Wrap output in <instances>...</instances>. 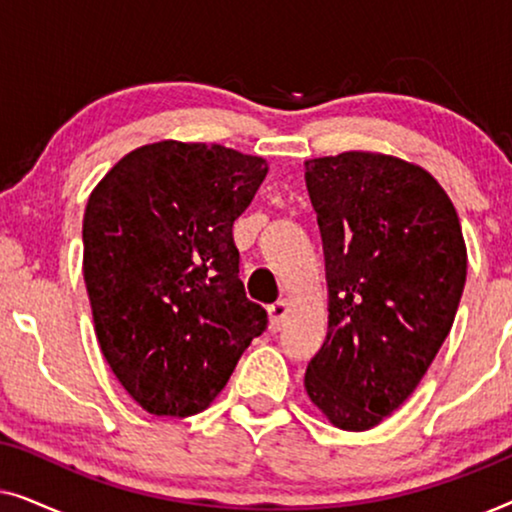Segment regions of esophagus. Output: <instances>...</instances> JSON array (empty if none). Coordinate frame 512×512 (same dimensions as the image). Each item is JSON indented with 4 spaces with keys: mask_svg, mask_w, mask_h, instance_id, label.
I'll return each mask as SVG.
<instances>
[{
    "mask_svg": "<svg viewBox=\"0 0 512 512\" xmlns=\"http://www.w3.org/2000/svg\"><path fill=\"white\" fill-rule=\"evenodd\" d=\"M268 314H270V326L275 328V331H279V328L284 326L286 314H289V303H286L284 298H279L277 303H272L268 307Z\"/></svg>",
    "mask_w": 512,
    "mask_h": 512,
    "instance_id": "34e87169",
    "label": "esophagus"
}]
</instances>
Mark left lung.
Returning <instances> with one entry per match:
<instances>
[{"label": "left lung", "mask_w": 512, "mask_h": 512, "mask_svg": "<svg viewBox=\"0 0 512 512\" xmlns=\"http://www.w3.org/2000/svg\"><path fill=\"white\" fill-rule=\"evenodd\" d=\"M326 258L328 335L305 391L328 422L366 431L403 405L454 324L466 242L424 167L377 151L305 160Z\"/></svg>", "instance_id": "left-lung-1"}]
</instances>
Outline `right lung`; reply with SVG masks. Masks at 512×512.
<instances>
[{
    "instance_id": "add662e5",
    "label": "right lung",
    "mask_w": 512,
    "mask_h": 512,
    "mask_svg": "<svg viewBox=\"0 0 512 512\" xmlns=\"http://www.w3.org/2000/svg\"><path fill=\"white\" fill-rule=\"evenodd\" d=\"M268 160L160 139L125 153L83 214V279L111 373L139 408L191 417L268 324L237 277L233 221Z\"/></svg>"
}]
</instances>
